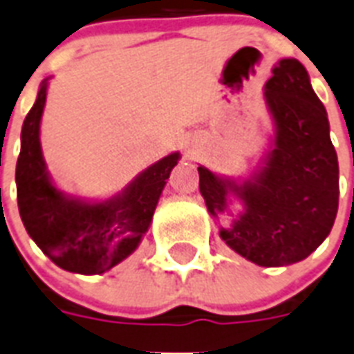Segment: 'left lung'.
I'll return each instance as SVG.
<instances>
[{"label": "left lung", "instance_id": "left-lung-1", "mask_svg": "<svg viewBox=\"0 0 354 354\" xmlns=\"http://www.w3.org/2000/svg\"><path fill=\"white\" fill-rule=\"evenodd\" d=\"M277 136L263 167L236 185L198 167L200 192L212 216L227 209L229 192L245 211L220 236L232 251L261 267L291 266L331 232L338 211V158L329 122L298 59H280L266 83Z\"/></svg>", "mask_w": 354, "mask_h": 354}]
</instances>
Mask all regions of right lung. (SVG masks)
I'll use <instances>...</instances> for the list:
<instances>
[{
  "label": "right lung",
  "mask_w": 354,
  "mask_h": 354,
  "mask_svg": "<svg viewBox=\"0 0 354 354\" xmlns=\"http://www.w3.org/2000/svg\"><path fill=\"white\" fill-rule=\"evenodd\" d=\"M47 80L21 129L16 163L18 207L28 236L57 267L80 274H102L131 254L151 225L163 187L180 154L147 167L118 196L87 203L53 185L39 145V122Z\"/></svg>",
  "instance_id": "obj_1"
}]
</instances>
